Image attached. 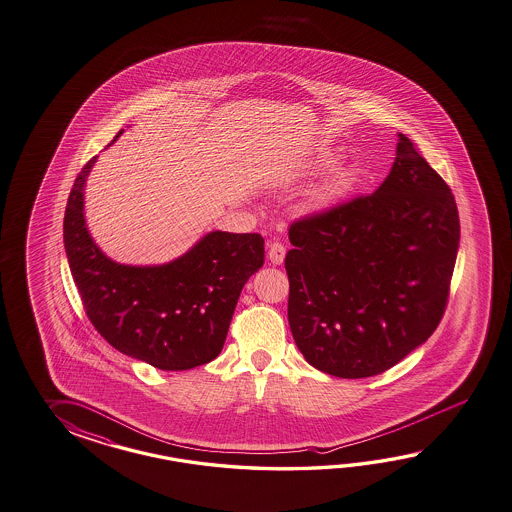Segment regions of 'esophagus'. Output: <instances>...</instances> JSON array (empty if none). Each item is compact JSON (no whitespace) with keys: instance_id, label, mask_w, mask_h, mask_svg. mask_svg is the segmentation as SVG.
I'll list each match as a JSON object with an SVG mask.
<instances>
[{"instance_id":"34e87169","label":"esophagus","mask_w":512,"mask_h":512,"mask_svg":"<svg viewBox=\"0 0 512 512\" xmlns=\"http://www.w3.org/2000/svg\"><path fill=\"white\" fill-rule=\"evenodd\" d=\"M285 255H287L285 244H281V242H270L268 244V259L272 264H281L285 261Z\"/></svg>"}]
</instances>
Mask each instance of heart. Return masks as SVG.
Returning a JSON list of instances; mask_svg holds the SVG:
<instances>
[{
  "mask_svg": "<svg viewBox=\"0 0 512 512\" xmlns=\"http://www.w3.org/2000/svg\"><path fill=\"white\" fill-rule=\"evenodd\" d=\"M344 181H346V174L338 175L337 179H335V183H333V185H331V188H329V192L325 194L324 200H327V198H329V196H333V194H337L338 188L344 185Z\"/></svg>",
  "mask_w": 512,
  "mask_h": 512,
  "instance_id": "heart-1",
  "label": "heart"
}]
</instances>
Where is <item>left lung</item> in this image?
<instances>
[{
    "instance_id": "8db88e82",
    "label": "left lung",
    "mask_w": 512,
    "mask_h": 512,
    "mask_svg": "<svg viewBox=\"0 0 512 512\" xmlns=\"http://www.w3.org/2000/svg\"><path fill=\"white\" fill-rule=\"evenodd\" d=\"M288 324L324 374H383L446 311L461 225L446 181L403 133L374 194L290 225Z\"/></svg>"
}]
</instances>
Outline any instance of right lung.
<instances>
[{
  "instance_id": "right-lung-1",
  "label": "right lung",
  "mask_w": 512,
  "mask_h": 512,
  "mask_svg": "<svg viewBox=\"0 0 512 512\" xmlns=\"http://www.w3.org/2000/svg\"><path fill=\"white\" fill-rule=\"evenodd\" d=\"M96 159L75 177L63 227L64 250L88 320L113 348L159 370L179 372L211 362L224 348L242 288L264 264V238L212 231L166 264L114 262L85 224L83 190Z\"/></svg>"
}]
</instances>
